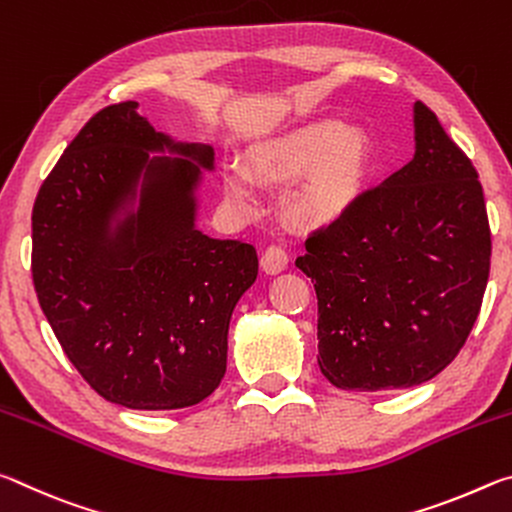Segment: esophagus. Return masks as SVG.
<instances>
[{
  "instance_id": "34e87169",
  "label": "esophagus",
  "mask_w": 512,
  "mask_h": 512,
  "mask_svg": "<svg viewBox=\"0 0 512 512\" xmlns=\"http://www.w3.org/2000/svg\"><path fill=\"white\" fill-rule=\"evenodd\" d=\"M289 264V253L282 246H268L262 255V268L264 273L275 275L282 273Z\"/></svg>"
}]
</instances>
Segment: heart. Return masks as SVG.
Returning <instances> with one entry per match:
<instances>
[{"label": "heart", "instance_id": "obj_1", "mask_svg": "<svg viewBox=\"0 0 512 512\" xmlns=\"http://www.w3.org/2000/svg\"><path fill=\"white\" fill-rule=\"evenodd\" d=\"M370 164V142L357 126L339 119H314L275 137L250 155V171L268 185L296 178L284 194V212L302 228L332 225L357 203ZM225 194L248 210L253 189L239 169L225 173Z\"/></svg>", "mask_w": 512, "mask_h": 512}]
</instances>
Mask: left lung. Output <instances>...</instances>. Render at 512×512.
<instances>
[{
	"instance_id": "8db88e82",
	"label": "left lung",
	"mask_w": 512,
	"mask_h": 512,
	"mask_svg": "<svg viewBox=\"0 0 512 512\" xmlns=\"http://www.w3.org/2000/svg\"><path fill=\"white\" fill-rule=\"evenodd\" d=\"M413 126V160L296 259L318 298L320 372L343 391L433 379L481 311L492 241L479 173L422 101Z\"/></svg>"
}]
</instances>
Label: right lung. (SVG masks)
Listing matches in <instances>:
<instances>
[{
    "label": "right lung",
    "instance_id": "1",
    "mask_svg": "<svg viewBox=\"0 0 512 512\" xmlns=\"http://www.w3.org/2000/svg\"><path fill=\"white\" fill-rule=\"evenodd\" d=\"M164 150L174 158H150ZM201 169L212 146L173 142L124 101L81 128L33 205L40 307L81 377L126 409L212 395L230 316L257 280L253 246L196 228Z\"/></svg>",
    "mask_w": 512,
    "mask_h": 512
}]
</instances>
